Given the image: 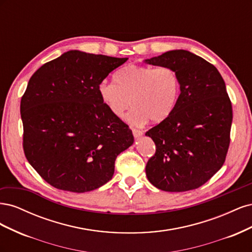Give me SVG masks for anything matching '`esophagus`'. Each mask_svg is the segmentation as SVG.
I'll return each mask as SVG.
<instances>
[{
    "label": "esophagus",
    "mask_w": 252,
    "mask_h": 252,
    "mask_svg": "<svg viewBox=\"0 0 252 252\" xmlns=\"http://www.w3.org/2000/svg\"><path fill=\"white\" fill-rule=\"evenodd\" d=\"M132 133H133L135 139H139L140 136L143 135V131H142V130H139V129H132Z\"/></svg>",
    "instance_id": "obj_1"
}]
</instances>
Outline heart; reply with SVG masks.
<instances>
[{"label": "heart", "mask_w": 252, "mask_h": 252, "mask_svg": "<svg viewBox=\"0 0 252 252\" xmlns=\"http://www.w3.org/2000/svg\"><path fill=\"white\" fill-rule=\"evenodd\" d=\"M113 82L98 85L101 101L117 119H123L132 106L128 121L135 126L148 120L161 123L171 116L179 101L180 79L170 67L129 65L114 73Z\"/></svg>", "instance_id": "b5f03b06"}]
</instances>
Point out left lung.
Wrapping results in <instances>:
<instances>
[{
  "instance_id": "8db88e82",
  "label": "left lung",
  "mask_w": 252,
  "mask_h": 252,
  "mask_svg": "<svg viewBox=\"0 0 252 252\" xmlns=\"http://www.w3.org/2000/svg\"><path fill=\"white\" fill-rule=\"evenodd\" d=\"M144 62L172 68L181 84L171 116L146 132L157 148L146 165L147 179L169 192L199 188L220 169L229 147L232 107L225 82L215 66L187 50Z\"/></svg>"
}]
</instances>
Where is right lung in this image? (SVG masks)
Returning a JSON list of instances; mask_svg holds the SVG:
<instances>
[{
  "label": "right lung",
  "instance_id": "obj_1",
  "mask_svg": "<svg viewBox=\"0 0 252 252\" xmlns=\"http://www.w3.org/2000/svg\"><path fill=\"white\" fill-rule=\"evenodd\" d=\"M128 58L69 50L40 67L21 100L23 147L53 187L87 192L114 173V161L133 144L132 131L102 103L98 85Z\"/></svg>",
  "mask_w": 252,
  "mask_h": 252
}]
</instances>
